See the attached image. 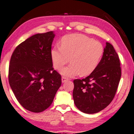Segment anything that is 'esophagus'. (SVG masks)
<instances>
[{
  "instance_id": "34e87169",
  "label": "esophagus",
  "mask_w": 134,
  "mask_h": 134,
  "mask_svg": "<svg viewBox=\"0 0 134 134\" xmlns=\"http://www.w3.org/2000/svg\"><path fill=\"white\" fill-rule=\"evenodd\" d=\"M68 81V79L67 78L65 77H62V83H64V82H65V81Z\"/></svg>"
}]
</instances>
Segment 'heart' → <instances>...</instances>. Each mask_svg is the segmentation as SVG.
<instances>
[{"label":"heart","instance_id":"1","mask_svg":"<svg viewBox=\"0 0 134 134\" xmlns=\"http://www.w3.org/2000/svg\"><path fill=\"white\" fill-rule=\"evenodd\" d=\"M104 54V47L100 42L83 34H71L63 37L61 47L51 49V57L55 69L60 70L69 62V66L63 69L61 74L68 77L81 73L87 76L98 66Z\"/></svg>","mask_w":134,"mask_h":134}]
</instances>
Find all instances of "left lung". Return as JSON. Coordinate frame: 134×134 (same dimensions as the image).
<instances>
[{
	"label": "left lung",
	"mask_w": 134,
	"mask_h": 134,
	"mask_svg": "<svg viewBox=\"0 0 134 134\" xmlns=\"http://www.w3.org/2000/svg\"><path fill=\"white\" fill-rule=\"evenodd\" d=\"M106 44L96 69L85 79L73 81L74 104L85 113H96L107 107L114 98L121 79L119 56L112 44Z\"/></svg>",
	"instance_id": "left-lung-1"
}]
</instances>
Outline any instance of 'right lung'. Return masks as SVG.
Here are the masks:
<instances>
[{
	"label": "right lung",
	"mask_w": 134,
	"mask_h": 134,
	"mask_svg": "<svg viewBox=\"0 0 134 134\" xmlns=\"http://www.w3.org/2000/svg\"><path fill=\"white\" fill-rule=\"evenodd\" d=\"M53 31L37 34L15 48L10 60L9 82L19 103L35 113L47 109L62 85V77L53 67Z\"/></svg>",
	"instance_id": "1"
}]
</instances>
